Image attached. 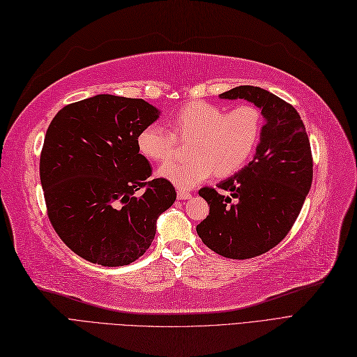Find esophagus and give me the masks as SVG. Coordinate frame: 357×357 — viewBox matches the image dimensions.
<instances>
[{
    "instance_id": "esophagus-1",
    "label": "esophagus",
    "mask_w": 357,
    "mask_h": 357,
    "mask_svg": "<svg viewBox=\"0 0 357 357\" xmlns=\"http://www.w3.org/2000/svg\"><path fill=\"white\" fill-rule=\"evenodd\" d=\"M190 197H191V194L188 191H182V190L178 191V199L179 200H185V199H190Z\"/></svg>"
}]
</instances>
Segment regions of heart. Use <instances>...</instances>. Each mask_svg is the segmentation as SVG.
<instances>
[{
  "label": "heart",
  "mask_w": 357,
  "mask_h": 357,
  "mask_svg": "<svg viewBox=\"0 0 357 357\" xmlns=\"http://www.w3.org/2000/svg\"><path fill=\"white\" fill-rule=\"evenodd\" d=\"M170 130L151 123L137 135V149L151 162H165L175 154L178 139H191L187 162H169L158 175L179 190H191L215 174L227 178L243 169L261 141L264 116L252 103L233 109L192 100L170 119Z\"/></svg>",
  "instance_id": "heart-1"
}]
</instances>
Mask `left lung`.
Listing matches in <instances>:
<instances>
[{"instance_id":"obj_1","label":"left lung","mask_w":357,"mask_h":357,"mask_svg":"<svg viewBox=\"0 0 357 357\" xmlns=\"http://www.w3.org/2000/svg\"><path fill=\"white\" fill-rule=\"evenodd\" d=\"M246 99L262 109L266 124L255 158L238 174L199 191L209 215L197 225L203 243L221 257L248 259L266 254L291 231L313 181V155L296 109L270 91L238 86L221 95Z\"/></svg>"}]
</instances>
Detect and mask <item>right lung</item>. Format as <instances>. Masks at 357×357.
Instances as JSON below:
<instances>
[{
  "instance_id": "right-lung-1",
  "label": "right lung",
  "mask_w": 357,
  "mask_h": 357,
  "mask_svg": "<svg viewBox=\"0 0 357 357\" xmlns=\"http://www.w3.org/2000/svg\"><path fill=\"white\" fill-rule=\"evenodd\" d=\"M144 99L98 95L63 107L45 132L40 179L54 231L74 254L103 267L136 261L151 246L157 218L176 200L137 149L157 120Z\"/></svg>"
}]
</instances>
